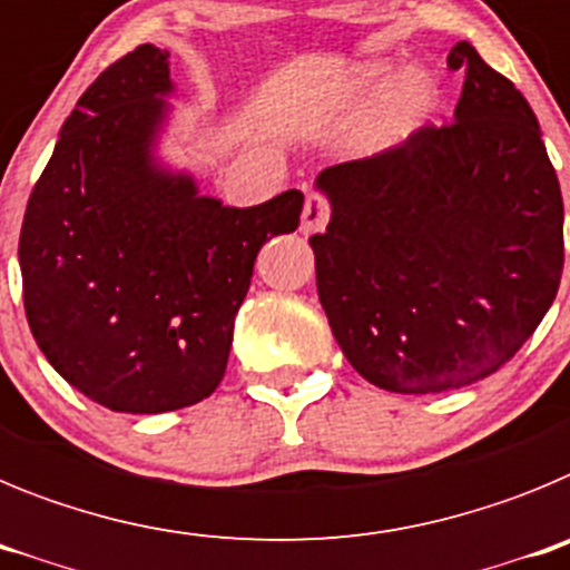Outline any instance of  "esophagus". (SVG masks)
<instances>
[{
  "mask_svg": "<svg viewBox=\"0 0 570 570\" xmlns=\"http://www.w3.org/2000/svg\"><path fill=\"white\" fill-rule=\"evenodd\" d=\"M331 216L328 199L320 194V190H308L305 196V208H302V234H316V230L325 228Z\"/></svg>",
  "mask_w": 570,
  "mask_h": 570,
  "instance_id": "34e87169",
  "label": "esophagus"
}]
</instances>
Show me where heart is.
Returning <instances> with one entry per match:
<instances>
[{
  "label": "heart",
  "instance_id": "b5f03b06",
  "mask_svg": "<svg viewBox=\"0 0 570 570\" xmlns=\"http://www.w3.org/2000/svg\"><path fill=\"white\" fill-rule=\"evenodd\" d=\"M387 79L385 65H365V68L356 73V90H376L382 88ZM431 105V85L420 77V73H407L405 82L396 88V94L387 99L385 110H382V119L374 128L376 142H385V139H394V136L405 134L411 128L416 116H422Z\"/></svg>",
  "mask_w": 570,
  "mask_h": 570
}]
</instances>
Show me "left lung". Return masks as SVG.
<instances>
[{"label": "left lung", "mask_w": 570, "mask_h": 570, "mask_svg": "<svg viewBox=\"0 0 570 570\" xmlns=\"http://www.w3.org/2000/svg\"><path fill=\"white\" fill-rule=\"evenodd\" d=\"M454 122L325 168L316 291L356 374L394 394H442L500 371L562 279V190L531 105L471 42Z\"/></svg>", "instance_id": "1"}]
</instances>
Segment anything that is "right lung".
<instances>
[{
	"label": "right lung",
	"mask_w": 570,
	"mask_h": 570,
	"mask_svg": "<svg viewBox=\"0 0 570 570\" xmlns=\"http://www.w3.org/2000/svg\"><path fill=\"white\" fill-rule=\"evenodd\" d=\"M168 59L139 45L94 79L19 234L30 334L70 385L122 414H165L214 394L256 254L302 214L299 190L228 208L154 163L174 90Z\"/></svg>",
	"instance_id": "1"
}]
</instances>
